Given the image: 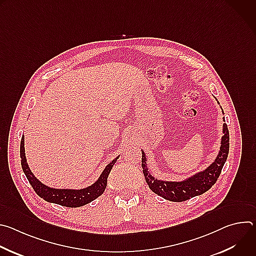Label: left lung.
Returning <instances> with one entry per match:
<instances>
[{"label": "left lung", "mask_w": 256, "mask_h": 256, "mask_svg": "<svg viewBox=\"0 0 256 256\" xmlns=\"http://www.w3.org/2000/svg\"><path fill=\"white\" fill-rule=\"evenodd\" d=\"M216 102L220 104L218 100ZM223 122H225V118H223ZM222 134L220 149H218L214 162H212L206 169L200 170L184 180L168 181L155 178L148 168L147 156L142 150V173L150 190L156 194L171 202H184L208 192L216 184L218 177L220 176L229 154V130L226 124H223Z\"/></svg>", "instance_id": "1"}]
</instances>
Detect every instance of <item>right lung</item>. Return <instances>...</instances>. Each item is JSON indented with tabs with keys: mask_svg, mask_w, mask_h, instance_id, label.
Wrapping results in <instances>:
<instances>
[{
	"mask_svg": "<svg viewBox=\"0 0 256 256\" xmlns=\"http://www.w3.org/2000/svg\"><path fill=\"white\" fill-rule=\"evenodd\" d=\"M120 156L114 158L112 161L109 162L98 179L94 182L93 184L80 188V190H74V188H54L46 186L40 180L35 177V175L31 172L27 159L25 156V148H24V136H22L21 142H20V158H21V166L23 169L24 174L26 175L30 186L33 188L35 192L38 194L42 198L48 202L60 204L68 208H79L84 204H87L94 200H96L98 196H100L107 186V177L110 173L114 165L116 164V160Z\"/></svg>",
	"mask_w": 256,
	"mask_h": 256,
	"instance_id": "1",
	"label": "right lung"
}]
</instances>
